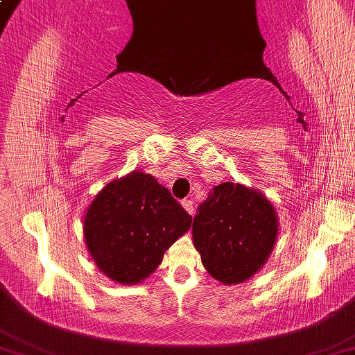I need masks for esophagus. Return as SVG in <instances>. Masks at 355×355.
<instances>
[{
	"mask_svg": "<svg viewBox=\"0 0 355 355\" xmlns=\"http://www.w3.org/2000/svg\"><path fill=\"white\" fill-rule=\"evenodd\" d=\"M182 206H184V209L187 210L190 215L195 214V204H193V201H191V200H184L182 201Z\"/></svg>",
	"mask_w": 355,
	"mask_h": 355,
	"instance_id": "34e87169",
	"label": "esophagus"
}]
</instances>
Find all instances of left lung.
<instances>
[{
  "mask_svg": "<svg viewBox=\"0 0 355 355\" xmlns=\"http://www.w3.org/2000/svg\"><path fill=\"white\" fill-rule=\"evenodd\" d=\"M277 215L257 190L215 185L193 220V243L202 265L223 284H240L262 268L276 243Z\"/></svg>",
  "mask_w": 355,
  "mask_h": 355,
  "instance_id": "obj_1",
  "label": "left lung"
}]
</instances>
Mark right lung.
I'll use <instances>...</instances> for the list:
<instances>
[{"instance_id": "1", "label": "right lung", "mask_w": 355, "mask_h": 355, "mask_svg": "<svg viewBox=\"0 0 355 355\" xmlns=\"http://www.w3.org/2000/svg\"><path fill=\"white\" fill-rule=\"evenodd\" d=\"M190 226L191 215L170 191L134 171L96 195L85 214L84 237L98 268L129 285L154 272Z\"/></svg>"}]
</instances>
